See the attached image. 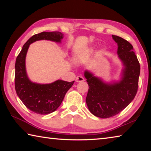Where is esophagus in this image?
<instances>
[{
  "label": "esophagus",
  "mask_w": 151,
  "mask_h": 151,
  "mask_svg": "<svg viewBox=\"0 0 151 151\" xmlns=\"http://www.w3.org/2000/svg\"><path fill=\"white\" fill-rule=\"evenodd\" d=\"M85 81V79L83 77V76H76V82H77V83H80V82H83Z\"/></svg>",
  "instance_id": "34e87169"
}]
</instances>
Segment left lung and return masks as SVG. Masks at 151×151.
Here are the masks:
<instances>
[{
  "label": "left lung",
  "instance_id": "obj_1",
  "mask_svg": "<svg viewBox=\"0 0 151 151\" xmlns=\"http://www.w3.org/2000/svg\"><path fill=\"white\" fill-rule=\"evenodd\" d=\"M118 45L117 54L124 65L122 76L119 82L105 83L86 70L85 76L88 85L86 103L94 116L110 118L124 109L133 100L139 87L140 64L129 42L112 35Z\"/></svg>",
  "mask_w": 151,
  "mask_h": 151
}]
</instances>
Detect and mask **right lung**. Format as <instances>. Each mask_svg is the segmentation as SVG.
Masks as SVG:
<instances>
[{"label":"right lung","mask_w":151,"mask_h":151,"mask_svg":"<svg viewBox=\"0 0 151 151\" xmlns=\"http://www.w3.org/2000/svg\"><path fill=\"white\" fill-rule=\"evenodd\" d=\"M63 34L60 32H42L33 35L23 45L15 63V90L19 99L28 109L39 114H48L60 105L65 94L75 81L58 80L50 84L32 83L28 78L25 58L30 45L37 40H48L60 42Z\"/></svg>","instance_id":"right-lung-1"}]
</instances>
